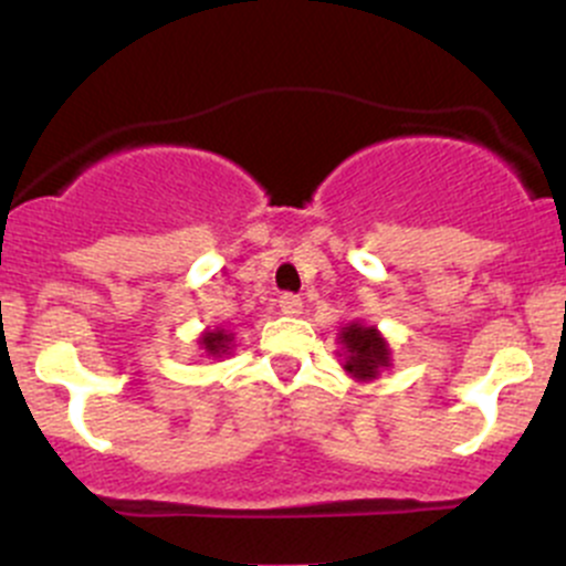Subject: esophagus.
<instances>
[{"label":"esophagus","instance_id":"esophagus-1","mask_svg":"<svg viewBox=\"0 0 566 566\" xmlns=\"http://www.w3.org/2000/svg\"><path fill=\"white\" fill-rule=\"evenodd\" d=\"M279 306H282V312L287 317H298L301 312H304V301L298 298V295H282V298H279Z\"/></svg>","mask_w":566,"mask_h":566}]
</instances>
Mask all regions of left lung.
<instances>
[{
	"instance_id": "8db88e82",
	"label": "left lung",
	"mask_w": 566,
	"mask_h": 566,
	"mask_svg": "<svg viewBox=\"0 0 566 566\" xmlns=\"http://www.w3.org/2000/svg\"><path fill=\"white\" fill-rule=\"evenodd\" d=\"M342 350L336 356L342 358V369L350 375L356 384H369L378 380L384 369L391 367V347L386 336L380 334L378 325H369L364 319H353L345 328H339L336 336Z\"/></svg>"
}]
</instances>
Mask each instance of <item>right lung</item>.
<instances>
[{
  "label": "right lung",
  "instance_id": "add662e5",
  "mask_svg": "<svg viewBox=\"0 0 566 566\" xmlns=\"http://www.w3.org/2000/svg\"><path fill=\"white\" fill-rule=\"evenodd\" d=\"M197 345H199V350H202V356L224 358V356H230L232 347H235V334L219 325V328L202 331L197 339Z\"/></svg>",
  "mask_w": 566,
  "mask_h": 566
}]
</instances>
